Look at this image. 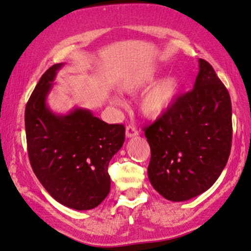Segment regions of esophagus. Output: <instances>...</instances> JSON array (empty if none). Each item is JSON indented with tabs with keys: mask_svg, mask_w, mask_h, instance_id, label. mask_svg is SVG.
<instances>
[{
	"mask_svg": "<svg viewBox=\"0 0 251 251\" xmlns=\"http://www.w3.org/2000/svg\"><path fill=\"white\" fill-rule=\"evenodd\" d=\"M138 134V128H136L134 125L126 126V136H127V138H133V136H136Z\"/></svg>",
	"mask_w": 251,
	"mask_h": 251,
	"instance_id": "obj_1",
	"label": "esophagus"
}]
</instances>
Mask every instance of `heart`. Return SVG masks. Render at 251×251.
I'll return each mask as SVG.
<instances>
[{
  "instance_id": "heart-1",
  "label": "heart",
  "mask_w": 251,
  "mask_h": 251,
  "mask_svg": "<svg viewBox=\"0 0 251 251\" xmlns=\"http://www.w3.org/2000/svg\"><path fill=\"white\" fill-rule=\"evenodd\" d=\"M156 71H148L125 79L120 89L125 93H135L146 88L155 81ZM181 89V78L176 73L165 76L153 83L142 95L140 110L148 118H158L169 111L176 104Z\"/></svg>"
}]
</instances>
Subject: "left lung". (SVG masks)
Masks as SVG:
<instances>
[{
  "mask_svg": "<svg viewBox=\"0 0 251 251\" xmlns=\"http://www.w3.org/2000/svg\"><path fill=\"white\" fill-rule=\"evenodd\" d=\"M190 92L145 127L151 150L148 176L153 188L173 202L208 190L225 168L232 147L228 91L204 59Z\"/></svg>",
  "mask_w": 251,
  "mask_h": 251,
  "instance_id": "8db88e82",
  "label": "left lung"
}]
</instances>
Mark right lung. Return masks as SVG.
Listing matches in <instances>:
<instances>
[{"instance_id": "right-lung-1", "label": "right lung", "mask_w": 251, "mask_h": 251, "mask_svg": "<svg viewBox=\"0 0 251 251\" xmlns=\"http://www.w3.org/2000/svg\"><path fill=\"white\" fill-rule=\"evenodd\" d=\"M62 63L40 78L25 109L27 152L36 178L56 201L91 210L110 192L109 163L125 141L123 124H106L89 110L55 115L46 104Z\"/></svg>"}]
</instances>
